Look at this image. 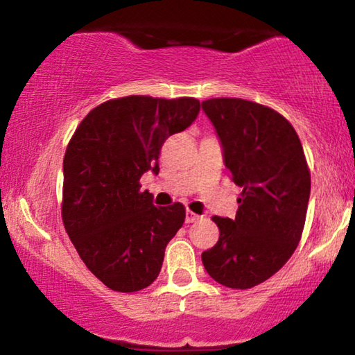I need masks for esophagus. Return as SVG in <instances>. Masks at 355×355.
<instances>
[{
	"instance_id": "esophagus-1",
	"label": "esophagus",
	"mask_w": 355,
	"mask_h": 355,
	"mask_svg": "<svg viewBox=\"0 0 355 355\" xmlns=\"http://www.w3.org/2000/svg\"><path fill=\"white\" fill-rule=\"evenodd\" d=\"M197 220H200V216L196 215V213L191 210L186 211V223H196Z\"/></svg>"
}]
</instances>
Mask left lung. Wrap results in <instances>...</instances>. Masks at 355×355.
I'll return each instance as SVG.
<instances>
[{"instance_id": "left-lung-1", "label": "left lung", "mask_w": 355, "mask_h": 355, "mask_svg": "<svg viewBox=\"0 0 355 355\" xmlns=\"http://www.w3.org/2000/svg\"><path fill=\"white\" fill-rule=\"evenodd\" d=\"M231 179L242 187L236 218L213 216L215 247L202 254L207 273L231 289L271 278L297 247L307 215L310 173L300 140L275 110L241 98L202 101Z\"/></svg>"}]
</instances>
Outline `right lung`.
<instances>
[{
    "label": "right lung",
    "instance_id": "obj_1",
    "mask_svg": "<svg viewBox=\"0 0 355 355\" xmlns=\"http://www.w3.org/2000/svg\"><path fill=\"white\" fill-rule=\"evenodd\" d=\"M196 98L124 96L96 106L67 145L62 223L77 254L110 289L135 293L158 278L164 249L186 218L182 203L155 207L140 191L169 135L197 119Z\"/></svg>",
    "mask_w": 355,
    "mask_h": 355
}]
</instances>
